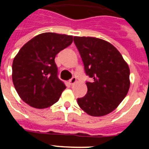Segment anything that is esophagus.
<instances>
[{
	"label": "esophagus",
	"mask_w": 149,
	"mask_h": 149,
	"mask_svg": "<svg viewBox=\"0 0 149 149\" xmlns=\"http://www.w3.org/2000/svg\"><path fill=\"white\" fill-rule=\"evenodd\" d=\"M76 81H77V78H76L75 77H72V78L69 80V84H72V85H73V84H75Z\"/></svg>",
	"instance_id": "obj_1"
}]
</instances>
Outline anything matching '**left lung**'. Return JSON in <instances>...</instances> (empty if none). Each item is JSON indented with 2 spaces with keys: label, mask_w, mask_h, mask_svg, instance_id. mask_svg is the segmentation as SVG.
Listing matches in <instances>:
<instances>
[{
  "label": "left lung",
  "mask_w": 149,
  "mask_h": 149,
  "mask_svg": "<svg viewBox=\"0 0 149 149\" xmlns=\"http://www.w3.org/2000/svg\"><path fill=\"white\" fill-rule=\"evenodd\" d=\"M86 75L87 93L77 98L81 109L92 116H102L113 111L127 95L130 69L113 45L95 37L74 36Z\"/></svg>",
  "instance_id": "1"
}]
</instances>
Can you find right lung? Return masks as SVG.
<instances>
[{
    "instance_id": "1",
    "label": "right lung",
    "mask_w": 149,
    "mask_h": 149,
    "mask_svg": "<svg viewBox=\"0 0 149 149\" xmlns=\"http://www.w3.org/2000/svg\"><path fill=\"white\" fill-rule=\"evenodd\" d=\"M72 42V36L44 33L19 50L13 60L12 77L15 90L25 103L43 109L58 101L66 86L59 79L54 59Z\"/></svg>"
}]
</instances>
